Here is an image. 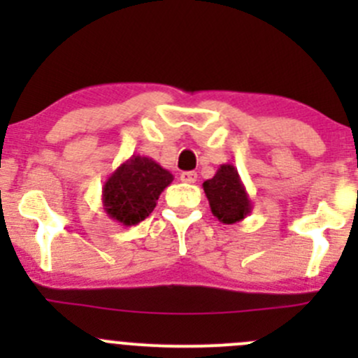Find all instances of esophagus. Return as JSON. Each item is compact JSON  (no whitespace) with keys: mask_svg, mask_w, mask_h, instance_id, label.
Wrapping results in <instances>:
<instances>
[{"mask_svg":"<svg viewBox=\"0 0 358 358\" xmlns=\"http://www.w3.org/2000/svg\"><path fill=\"white\" fill-rule=\"evenodd\" d=\"M180 180H182L183 183H194L197 180V173L196 171H183L182 175H180Z\"/></svg>","mask_w":358,"mask_h":358,"instance_id":"1","label":"esophagus"}]
</instances>
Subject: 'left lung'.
Returning <instances> with one entry per match:
<instances>
[{"label":"left lung","instance_id":"8db88e82","mask_svg":"<svg viewBox=\"0 0 358 358\" xmlns=\"http://www.w3.org/2000/svg\"><path fill=\"white\" fill-rule=\"evenodd\" d=\"M202 189L211 213L225 225L241 222L251 213V199L234 164L220 166L215 176L202 183Z\"/></svg>","mask_w":358,"mask_h":358}]
</instances>
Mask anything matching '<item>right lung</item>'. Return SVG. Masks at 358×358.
<instances>
[{"mask_svg":"<svg viewBox=\"0 0 358 358\" xmlns=\"http://www.w3.org/2000/svg\"><path fill=\"white\" fill-rule=\"evenodd\" d=\"M171 182V173L154 159L133 154L103 183V211L121 225H138L154 211L159 196Z\"/></svg>","mask_w":358,"mask_h":358,"instance_id":"right-lung-1","label":"right lung"}]
</instances>
